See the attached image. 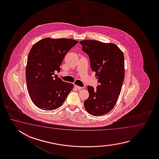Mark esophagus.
I'll list each match as a JSON object with an SVG mask.
<instances>
[{"mask_svg":"<svg viewBox=\"0 0 159 159\" xmlns=\"http://www.w3.org/2000/svg\"><path fill=\"white\" fill-rule=\"evenodd\" d=\"M75 87L76 88L77 90H82V89H83V88L80 87V86H78L77 85H75Z\"/></svg>","mask_w":159,"mask_h":159,"instance_id":"obj_1","label":"esophagus"}]
</instances>
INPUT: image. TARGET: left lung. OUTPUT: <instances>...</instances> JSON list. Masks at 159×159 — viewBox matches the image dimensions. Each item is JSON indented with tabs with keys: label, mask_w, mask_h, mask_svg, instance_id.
Returning a JSON list of instances; mask_svg holds the SVG:
<instances>
[{
	"label": "left lung",
	"mask_w": 159,
	"mask_h": 159,
	"mask_svg": "<svg viewBox=\"0 0 159 159\" xmlns=\"http://www.w3.org/2000/svg\"><path fill=\"white\" fill-rule=\"evenodd\" d=\"M80 43L89 56L92 71L99 85L94 89L88 86L89 97L84 102L89 114L102 116L110 111L117 102L125 78L123 53L113 43L85 40Z\"/></svg>",
	"instance_id": "left-lung-1"
}]
</instances>
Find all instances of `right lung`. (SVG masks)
<instances>
[{"mask_svg":"<svg viewBox=\"0 0 159 159\" xmlns=\"http://www.w3.org/2000/svg\"><path fill=\"white\" fill-rule=\"evenodd\" d=\"M78 41L47 37L34 44L28 54L25 76L32 101L38 108L51 111L60 107L73 88L54 74L60 71L66 54Z\"/></svg>","mask_w":159,"mask_h":159,"instance_id":"obj_1","label":"right lung"}]
</instances>
